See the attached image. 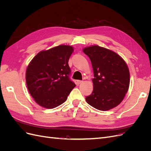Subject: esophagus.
Segmentation results:
<instances>
[{"mask_svg": "<svg viewBox=\"0 0 151 151\" xmlns=\"http://www.w3.org/2000/svg\"><path fill=\"white\" fill-rule=\"evenodd\" d=\"M83 83V81H81V80H78V81H77V82H76V83H77V85H79Z\"/></svg>", "mask_w": 151, "mask_h": 151, "instance_id": "obj_1", "label": "esophagus"}]
</instances>
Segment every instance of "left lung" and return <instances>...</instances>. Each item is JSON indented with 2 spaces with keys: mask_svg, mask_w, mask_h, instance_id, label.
<instances>
[{
  "mask_svg": "<svg viewBox=\"0 0 151 151\" xmlns=\"http://www.w3.org/2000/svg\"><path fill=\"white\" fill-rule=\"evenodd\" d=\"M92 63L93 91L86 100L91 106L106 111L118 106L129 89L130 72L127 63L117 53L94 45L84 48Z\"/></svg>",
  "mask_w": 151,
  "mask_h": 151,
  "instance_id": "obj_1",
  "label": "left lung"
}]
</instances>
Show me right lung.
Masks as SVG:
<instances>
[{"instance_id":"add662e5","label":"right lung","mask_w":151,"mask_h":151,"mask_svg":"<svg viewBox=\"0 0 151 151\" xmlns=\"http://www.w3.org/2000/svg\"><path fill=\"white\" fill-rule=\"evenodd\" d=\"M74 49L59 45L38 53L26 72L27 87L40 106L52 109L64 103L76 84L70 79L68 60Z\"/></svg>"}]
</instances>
